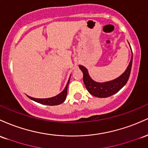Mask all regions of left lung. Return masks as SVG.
Here are the masks:
<instances>
[{"label": "left lung", "instance_id": "left-lung-1", "mask_svg": "<svg viewBox=\"0 0 148 148\" xmlns=\"http://www.w3.org/2000/svg\"><path fill=\"white\" fill-rule=\"evenodd\" d=\"M133 55L127 70L118 78L110 81V82L99 83L96 82L89 77L87 70L82 66H79V69L83 73V82H84L87 91L91 94L96 97L106 98L116 94L127 84L129 78L132 70Z\"/></svg>", "mask_w": 148, "mask_h": 148}]
</instances>
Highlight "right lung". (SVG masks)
<instances>
[{
    "label": "right lung",
    "instance_id": "1",
    "mask_svg": "<svg viewBox=\"0 0 148 148\" xmlns=\"http://www.w3.org/2000/svg\"><path fill=\"white\" fill-rule=\"evenodd\" d=\"M70 81V78L69 82H68L67 84H66L65 89L62 92H61L60 94H58L57 96H54L52 98H48V99H36V98L30 97L29 98L32 100H34L36 102L39 103L44 104V105H47V106H56L59 105V104L62 103L64 102V101L66 99V95H67V89H68V85H69V83Z\"/></svg>",
    "mask_w": 148,
    "mask_h": 148
}]
</instances>
